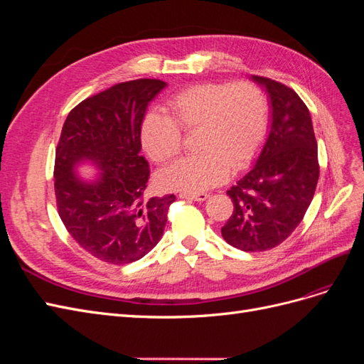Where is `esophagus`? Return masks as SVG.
<instances>
[{
    "label": "esophagus",
    "instance_id": "34e87169",
    "mask_svg": "<svg viewBox=\"0 0 364 364\" xmlns=\"http://www.w3.org/2000/svg\"><path fill=\"white\" fill-rule=\"evenodd\" d=\"M181 199H186V200H194V202H205L209 194L206 193H197V194H190V193H181L179 194Z\"/></svg>",
    "mask_w": 364,
    "mask_h": 364
}]
</instances>
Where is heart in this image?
<instances>
[{
  "instance_id": "obj_1",
  "label": "heart",
  "mask_w": 364,
  "mask_h": 364,
  "mask_svg": "<svg viewBox=\"0 0 364 364\" xmlns=\"http://www.w3.org/2000/svg\"><path fill=\"white\" fill-rule=\"evenodd\" d=\"M170 117L150 112L141 124V146L156 164L179 155L183 132L199 130L196 151L158 176L165 191L197 194L222 183L229 167L241 170L255 156L267 127V100L249 82L193 85L168 100Z\"/></svg>"
}]
</instances>
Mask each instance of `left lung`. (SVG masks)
I'll list each match as a JSON object with an SVG mask.
<instances>
[{"label": "left lung", "mask_w": 364, "mask_h": 364, "mask_svg": "<svg viewBox=\"0 0 364 364\" xmlns=\"http://www.w3.org/2000/svg\"><path fill=\"white\" fill-rule=\"evenodd\" d=\"M269 95V134L253 167L228 196L234 213L222 228L226 243L245 252L277 247L302 222L318 181L310 111L293 90L250 75Z\"/></svg>", "instance_id": "8db88e82"}]
</instances>
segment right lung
<instances>
[{
	"label": "right lung",
	"instance_id": "obj_1",
	"mask_svg": "<svg viewBox=\"0 0 364 364\" xmlns=\"http://www.w3.org/2000/svg\"><path fill=\"white\" fill-rule=\"evenodd\" d=\"M167 86L156 79L118 83L86 98L65 119L54 164L59 215L82 249L107 264L141 259L158 245L174 194L146 199L150 176L141 124ZM92 164L87 180L76 171Z\"/></svg>",
	"mask_w": 364,
	"mask_h": 364
}]
</instances>
